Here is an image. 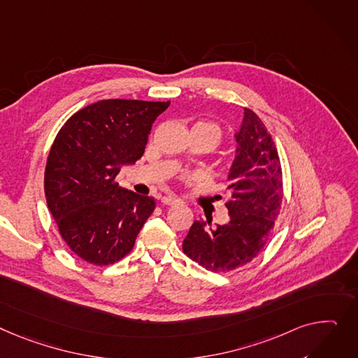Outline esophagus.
I'll return each instance as SVG.
<instances>
[{
	"label": "esophagus",
	"mask_w": 358,
	"mask_h": 358,
	"mask_svg": "<svg viewBox=\"0 0 358 358\" xmlns=\"http://www.w3.org/2000/svg\"><path fill=\"white\" fill-rule=\"evenodd\" d=\"M161 203L166 204V206H176V204H180L181 200L174 196H164V197H161Z\"/></svg>",
	"instance_id": "34e87169"
}]
</instances>
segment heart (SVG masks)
<instances>
[{
	"label": "heart",
	"mask_w": 358,
	"mask_h": 358,
	"mask_svg": "<svg viewBox=\"0 0 358 358\" xmlns=\"http://www.w3.org/2000/svg\"><path fill=\"white\" fill-rule=\"evenodd\" d=\"M194 128H203V129H206V131L211 135V138L214 139V142H216V141L219 139V136H220V128H219V125L213 124V122H199V124L194 125Z\"/></svg>",
	"instance_id": "heart-1"
}]
</instances>
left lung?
I'll list each match as a JSON object with an SVG mask.
<instances>
[{
	"instance_id": "8db88e82",
	"label": "left lung",
	"mask_w": 358,
	"mask_h": 358,
	"mask_svg": "<svg viewBox=\"0 0 358 358\" xmlns=\"http://www.w3.org/2000/svg\"><path fill=\"white\" fill-rule=\"evenodd\" d=\"M236 155L227 174L230 220L211 227L196 220L182 242L184 253L211 272H229L253 260L266 246L283 199L278 151L260 117L245 108Z\"/></svg>"
}]
</instances>
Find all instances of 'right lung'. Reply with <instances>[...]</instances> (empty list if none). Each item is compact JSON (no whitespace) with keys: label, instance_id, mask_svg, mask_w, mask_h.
Masks as SVG:
<instances>
[{"label":"right lung","instance_id":"1","mask_svg":"<svg viewBox=\"0 0 358 358\" xmlns=\"http://www.w3.org/2000/svg\"><path fill=\"white\" fill-rule=\"evenodd\" d=\"M169 102H94L59 131L44 173L49 210L67 246L87 264L105 266L127 256L155 200L119 187L124 165L145 151L157 116Z\"/></svg>","mask_w":358,"mask_h":358}]
</instances>
